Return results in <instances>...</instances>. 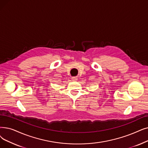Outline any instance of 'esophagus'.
<instances>
[{
	"label": "esophagus",
	"mask_w": 148,
	"mask_h": 148,
	"mask_svg": "<svg viewBox=\"0 0 148 148\" xmlns=\"http://www.w3.org/2000/svg\"><path fill=\"white\" fill-rule=\"evenodd\" d=\"M71 79H72L73 81H76V80H77V78L75 77H73L71 78Z\"/></svg>",
	"instance_id": "esophagus-1"
}]
</instances>
